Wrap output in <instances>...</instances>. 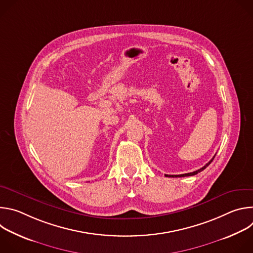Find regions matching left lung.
<instances>
[{
    "instance_id": "left-lung-1",
    "label": "left lung",
    "mask_w": 253,
    "mask_h": 253,
    "mask_svg": "<svg viewBox=\"0 0 253 253\" xmlns=\"http://www.w3.org/2000/svg\"><path fill=\"white\" fill-rule=\"evenodd\" d=\"M216 155V154H215ZM215 155L213 156V158L208 162V163H206L202 168H200V169H198V170H196V171H193V172H190V173H185V174H180V175H165L166 177H185V176H192V175H196L197 173H199V172H201L202 170H204L212 161H213V159H214V157H215Z\"/></svg>"
}]
</instances>
